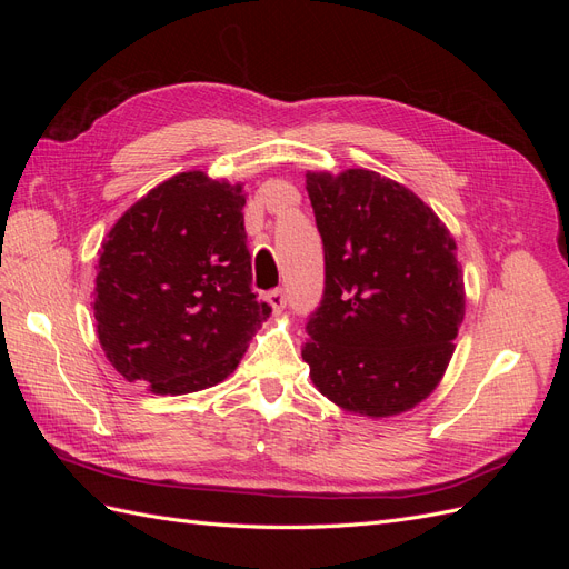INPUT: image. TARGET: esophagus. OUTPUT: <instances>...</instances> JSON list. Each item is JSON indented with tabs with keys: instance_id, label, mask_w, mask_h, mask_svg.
<instances>
[{
	"instance_id": "esophagus-1",
	"label": "esophagus",
	"mask_w": 569,
	"mask_h": 569,
	"mask_svg": "<svg viewBox=\"0 0 569 569\" xmlns=\"http://www.w3.org/2000/svg\"><path fill=\"white\" fill-rule=\"evenodd\" d=\"M266 301L270 303L272 313H280V311H284V306H287V297H284V291H282V289H272V291H268V295H266Z\"/></svg>"
}]
</instances>
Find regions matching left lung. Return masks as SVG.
Instances as JSON below:
<instances>
[{
	"mask_svg": "<svg viewBox=\"0 0 569 569\" xmlns=\"http://www.w3.org/2000/svg\"><path fill=\"white\" fill-rule=\"evenodd\" d=\"M325 249L322 301L301 356L322 396L368 418L435 391L465 316L456 239L408 187L375 170L306 173Z\"/></svg>",
	"mask_w": 569,
	"mask_h": 569,
	"instance_id": "1",
	"label": "left lung"
}]
</instances>
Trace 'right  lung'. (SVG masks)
<instances>
[{
  "instance_id": "right-lung-1",
  "label": "right lung",
  "mask_w": 569,
  "mask_h": 569,
  "mask_svg": "<svg viewBox=\"0 0 569 569\" xmlns=\"http://www.w3.org/2000/svg\"><path fill=\"white\" fill-rule=\"evenodd\" d=\"M242 184L173 176L118 218L99 251L94 320L109 363L153 393L226 380L270 306L251 291Z\"/></svg>"
}]
</instances>
